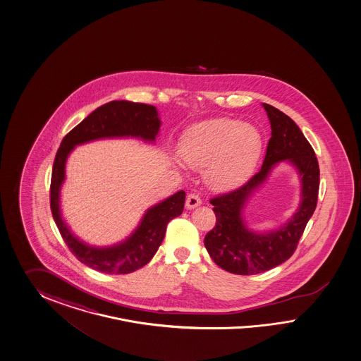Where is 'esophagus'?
Masks as SVG:
<instances>
[{"mask_svg": "<svg viewBox=\"0 0 361 361\" xmlns=\"http://www.w3.org/2000/svg\"><path fill=\"white\" fill-rule=\"evenodd\" d=\"M201 205V198L195 195V193H190L186 197L185 207L186 209H195L197 207Z\"/></svg>", "mask_w": 361, "mask_h": 361, "instance_id": "34e87169", "label": "esophagus"}]
</instances>
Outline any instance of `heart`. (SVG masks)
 Instances as JSON below:
<instances>
[{
	"mask_svg": "<svg viewBox=\"0 0 361 361\" xmlns=\"http://www.w3.org/2000/svg\"><path fill=\"white\" fill-rule=\"evenodd\" d=\"M261 145V135L252 124L212 119L188 130L178 152L189 166L205 168L209 185L228 189L238 185L252 172Z\"/></svg>",
	"mask_w": 361,
	"mask_h": 361,
	"instance_id": "obj_1",
	"label": "heart"
}]
</instances>
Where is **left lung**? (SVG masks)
Here are the masks:
<instances>
[{
    "instance_id": "8db88e82",
    "label": "left lung",
    "mask_w": 361,
    "mask_h": 361,
    "mask_svg": "<svg viewBox=\"0 0 361 361\" xmlns=\"http://www.w3.org/2000/svg\"><path fill=\"white\" fill-rule=\"evenodd\" d=\"M271 126L262 168L238 189L210 200L216 226L205 235V247L221 269L240 275L264 273L286 262L294 252L308 219L317 208L319 164L317 156L295 121L270 104L262 103ZM293 164L301 181V202L296 213L276 230H250L243 217L250 197L283 161Z\"/></svg>"
}]
</instances>
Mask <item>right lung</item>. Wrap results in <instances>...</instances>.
Here are the masks:
<instances>
[{
  "label": "right lung",
  "mask_w": 361,
  "mask_h": 361,
  "mask_svg": "<svg viewBox=\"0 0 361 361\" xmlns=\"http://www.w3.org/2000/svg\"><path fill=\"white\" fill-rule=\"evenodd\" d=\"M161 127L156 107L127 100H114L91 112L68 132L55 154L50 207L62 238L78 259L104 274H130L142 269L153 258L164 240L166 225L184 210L185 192L178 190L147 209L136 229L111 246H92L77 237L61 212V189L65 183L66 161L77 145L102 139H140L154 142Z\"/></svg>",
  "instance_id": "obj_1"
}]
</instances>
